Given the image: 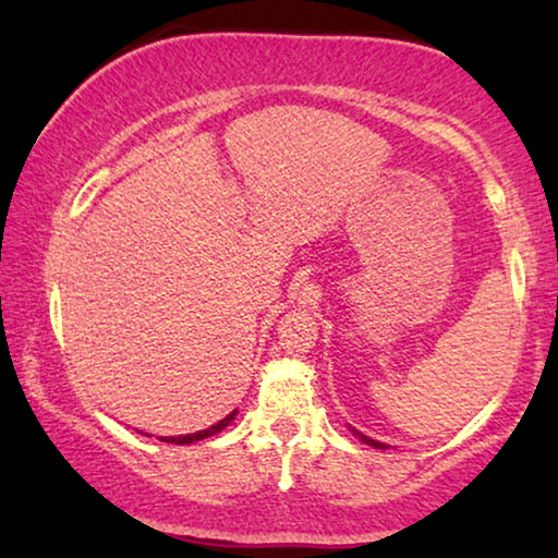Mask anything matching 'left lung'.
<instances>
[{"instance_id": "1", "label": "left lung", "mask_w": 558, "mask_h": 558, "mask_svg": "<svg viewBox=\"0 0 558 558\" xmlns=\"http://www.w3.org/2000/svg\"><path fill=\"white\" fill-rule=\"evenodd\" d=\"M357 437H361L365 445H371V447H376V449H384V445H380V441H376V439H371V437H365V434H361L357 432Z\"/></svg>"}]
</instances>
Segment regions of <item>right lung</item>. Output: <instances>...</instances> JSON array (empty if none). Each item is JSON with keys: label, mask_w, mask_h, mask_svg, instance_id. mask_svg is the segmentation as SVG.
<instances>
[{"label": "right lung", "mask_w": 558, "mask_h": 558, "mask_svg": "<svg viewBox=\"0 0 558 558\" xmlns=\"http://www.w3.org/2000/svg\"><path fill=\"white\" fill-rule=\"evenodd\" d=\"M233 416H235V411H233V414H228L226 418H220V422H218V424H213V426H208V429H203V432H195V434H185V437H159V439H162V441H167V445H193V441L208 439V437H213V434H218L220 429H226V426L233 422Z\"/></svg>", "instance_id": "right-lung-1"}]
</instances>
